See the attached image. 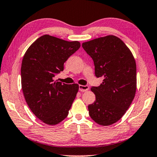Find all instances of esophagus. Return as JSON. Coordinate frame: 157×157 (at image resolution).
Segmentation results:
<instances>
[{
  "label": "esophagus",
  "instance_id": "obj_1",
  "mask_svg": "<svg viewBox=\"0 0 157 157\" xmlns=\"http://www.w3.org/2000/svg\"><path fill=\"white\" fill-rule=\"evenodd\" d=\"M79 90L81 92H85L89 89V86H83V85H79L78 86Z\"/></svg>",
  "mask_w": 157,
  "mask_h": 157
}]
</instances>
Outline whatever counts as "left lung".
I'll use <instances>...</instances> for the list:
<instances>
[{
    "mask_svg": "<svg viewBox=\"0 0 157 157\" xmlns=\"http://www.w3.org/2000/svg\"><path fill=\"white\" fill-rule=\"evenodd\" d=\"M82 47L94 61L95 76L104 78L99 86L91 88L95 101L88 106L89 115L98 124L110 125L123 116L135 98V58L126 44L114 35L83 42Z\"/></svg>",
    "mask_w": 157,
    "mask_h": 157,
    "instance_id": "8db88e82",
    "label": "left lung"
}]
</instances>
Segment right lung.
<instances>
[{"instance_id": "1", "label": "right lung", "mask_w": 157, "mask_h": 157, "mask_svg": "<svg viewBox=\"0 0 157 157\" xmlns=\"http://www.w3.org/2000/svg\"><path fill=\"white\" fill-rule=\"evenodd\" d=\"M80 47L78 41L68 42L45 35L25 54L21 66L22 92L32 112L45 124H59L69 114L78 85L54 81V78Z\"/></svg>"}]
</instances>
